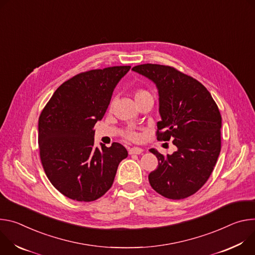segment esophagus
<instances>
[{
    "label": "esophagus",
    "instance_id": "esophagus-1",
    "mask_svg": "<svg viewBox=\"0 0 255 255\" xmlns=\"http://www.w3.org/2000/svg\"><path fill=\"white\" fill-rule=\"evenodd\" d=\"M142 152H143V149L137 148V147H133V148L128 149V154H129V155H133V154L138 155V154H140Z\"/></svg>",
    "mask_w": 255,
    "mask_h": 255
}]
</instances>
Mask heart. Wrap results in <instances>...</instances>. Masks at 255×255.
Masks as SVG:
<instances>
[{
	"label": "heart",
	"mask_w": 255,
	"mask_h": 255,
	"mask_svg": "<svg viewBox=\"0 0 255 255\" xmlns=\"http://www.w3.org/2000/svg\"><path fill=\"white\" fill-rule=\"evenodd\" d=\"M133 97H134V100H135L136 103L139 102V101H142V100L148 99V98L153 99L152 94H151L148 90L143 89V88L135 89L134 92H133ZM122 133H123V135H124L127 139L132 140V142H135V140H138L139 137H140V134H139L137 131L133 130L132 128H126V129H124V130L122 131Z\"/></svg>",
	"instance_id": "obj_1"
}]
</instances>
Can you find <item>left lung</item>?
Segmentation results:
<instances>
[{
    "label": "left lung",
    "mask_w": 255,
    "mask_h": 255,
    "mask_svg": "<svg viewBox=\"0 0 255 255\" xmlns=\"http://www.w3.org/2000/svg\"><path fill=\"white\" fill-rule=\"evenodd\" d=\"M132 71L152 80L159 92L157 139L170 140L177 147L158 159L149 174L152 188L170 200H182L199 190L209 179L221 151L222 118L217 103L204 85L177 69L144 64Z\"/></svg>",
    "instance_id": "8db88e82"
}]
</instances>
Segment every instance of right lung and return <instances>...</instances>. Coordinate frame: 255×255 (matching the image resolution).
Here are the masks:
<instances>
[{
	"label": "right lung",
	"instance_id": "obj_1",
	"mask_svg": "<svg viewBox=\"0 0 255 255\" xmlns=\"http://www.w3.org/2000/svg\"><path fill=\"white\" fill-rule=\"evenodd\" d=\"M130 66L82 72L64 82L38 120L39 156L51 184L78 202H93L111 187L119 164L128 157L120 143L94 147V126Z\"/></svg>",
	"mask_w": 255,
	"mask_h": 255
}]
</instances>
